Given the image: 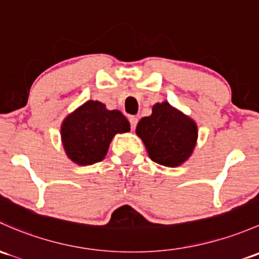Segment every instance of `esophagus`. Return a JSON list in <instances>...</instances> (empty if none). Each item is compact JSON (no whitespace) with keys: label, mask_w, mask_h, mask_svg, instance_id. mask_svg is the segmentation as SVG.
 <instances>
[{"label":"esophagus","mask_w":259,"mask_h":259,"mask_svg":"<svg viewBox=\"0 0 259 259\" xmlns=\"http://www.w3.org/2000/svg\"><path fill=\"white\" fill-rule=\"evenodd\" d=\"M129 121H130V126H132V129L134 130L135 127H137L139 119L137 118V116H130V118H129Z\"/></svg>","instance_id":"34e87169"}]
</instances>
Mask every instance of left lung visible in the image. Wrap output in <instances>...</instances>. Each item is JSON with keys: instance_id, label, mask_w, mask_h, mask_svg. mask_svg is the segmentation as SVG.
Here are the masks:
<instances>
[{"instance_id": "1", "label": "left lung", "mask_w": 259, "mask_h": 259, "mask_svg": "<svg viewBox=\"0 0 259 259\" xmlns=\"http://www.w3.org/2000/svg\"><path fill=\"white\" fill-rule=\"evenodd\" d=\"M137 134L152 161L176 167L191 156L197 141V125L167 102H162L152 107L150 116L139 121Z\"/></svg>"}]
</instances>
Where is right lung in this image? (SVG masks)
Instances as JSON below:
<instances>
[{
  "mask_svg": "<svg viewBox=\"0 0 259 259\" xmlns=\"http://www.w3.org/2000/svg\"><path fill=\"white\" fill-rule=\"evenodd\" d=\"M129 130V121L120 111L108 110L103 103L88 100L64 119L61 135L67 156L87 166L102 161L115 134Z\"/></svg>",
  "mask_w": 259,
  "mask_h": 259,
  "instance_id": "right-lung-1",
  "label": "right lung"
}]
</instances>
